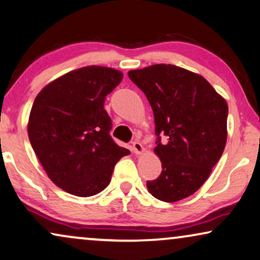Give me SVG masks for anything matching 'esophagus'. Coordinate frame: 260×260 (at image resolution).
<instances>
[{
	"label": "esophagus",
	"instance_id": "1",
	"mask_svg": "<svg viewBox=\"0 0 260 260\" xmlns=\"http://www.w3.org/2000/svg\"><path fill=\"white\" fill-rule=\"evenodd\" d=\"M132 145H133V151H134V153H136V154H140V153H143V151H144V146H143V145H141L140 141L134 140L133 143H132Z\"/></svg>",
	"mask_w": 260,
	"mask_h": 260
}]
</instances>
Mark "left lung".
<instances>
[{
  "label": "left lung",
  "mask_w": 260,
  "mask_h": 260,
  "mask_svg": "<svg viewBox=\"0 0 260 260\" xmlns=\"http://www.w3.org/2000/svg\"><path fill=\"white\" fill-rule=\"evenodd\" d=\"M128 77L146 95L154 115V152L162 171L147 181L148 191L164 202L192 195L226 146V101L202 76L171 64L132 70Z\"/></svg>",
  "instance_id": "8db88e82"
}]
</instances>
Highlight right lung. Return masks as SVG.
I'll list each match as a JSON object with an SVG mask.
<instances>
[{
    "mask_svg": "<svg viewBox=\"0 0 260 260\" xmlns=\"http://www.w3.org/2000/svg\"><path fill=\"white\" fill-rule=\"evenodd\" d=\"M120 71L86 67L61 76L34 100L28 137L51 181L69 193L89 197L107 188L114 166L131 153L110 137L107 95Z\"/></svg>",
    "mask_w": 260,
    "mask_h": 260,
    "instance_id": "obj_1",
    "label": "right lung"
}]
</instances>
